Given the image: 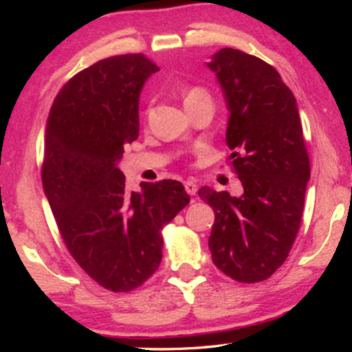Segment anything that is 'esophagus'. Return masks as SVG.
I'll list each match as a JSON object with an SVG mask.
<instances>
[{"instance_id": "obj_1", "label": "esophagus", "mask_w": 352, "mask_h": 352, "mask_svg": "<svg viewBox=\"0 0 352 352\" xmlns=\"http://www.w3.org/2000/svg\"><path fill=\"white\" fill-rule=\"evenodd\" d=\"M184 189H186V192H188L189 195H195V194H197V184H195L194 180L184 182Z\"/></svg>"}]
</instances>
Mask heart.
I'll use <instances>...</instances> for the list:
<instances>
[{
	"instance_id": "1",
	"label": "heart",
	"mask_w": 352,
	"mask_h": 352,
	"mask_svg": "<svg viewBox=\"0 0 352 352\" xmlns=\"http://www.w3.org/2000/svg\"><path fill=\"white\" fill-rule=\"evenodd\" d=\"M201 98H210V94H208L204 88L200 87H192L189 88V90L184 93V105H188L190 102H194V100H199Z\"/></svg>"
}]
</instances>
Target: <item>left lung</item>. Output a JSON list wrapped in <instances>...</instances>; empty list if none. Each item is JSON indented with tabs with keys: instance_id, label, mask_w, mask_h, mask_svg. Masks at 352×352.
<instances>
[{
	"instance_id": "1",
	"label": "left lung",
	"mask_w": 352,
	"mask_h": 352,
	"mask_svg": "<svg viewBox=\"0 0 352 352\" xmlns=\"http://www.w3.org/2000/svg\"><path fill=\"white\" fill-rule=\"evenodd\" d=\"M222 88L230 160L241 197L199 189L216 212L208 245L212 262L239 283L272 276L287 259L300 228L311 166L296 99L261 58L223 47L206 63Z\"/></svg>"
}]
</instances>
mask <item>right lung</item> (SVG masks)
Returning a JSON list of instances; mask_svg holds the SVG:
<instances>
[{
	"instance_id": "1",
	"label": "right lung",
	"mask_w": 352,
	"mask_h": 352,
	"mask_svg": "<svg viewBox=\"0 0 352 352\" xmlns=\"http://www.w3.org/2000/svg\"><path fill=\"white\" fill-rule=\"evenodd\" d=\"M158 69L142 54L104 58L62 88L46 121L45 195L71 256L111 292L133 290L157 272L162 228L189 204L175 180L127 192L118 166L138 138L140 93Z\"/></svg>"
}]
</instances>
